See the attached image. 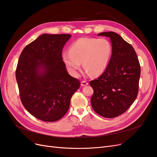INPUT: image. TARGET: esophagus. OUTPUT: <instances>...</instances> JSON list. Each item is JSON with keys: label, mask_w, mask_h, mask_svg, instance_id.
<instances>
[{"label": "esophagus", "mask_w": 157, "mask_h": 157, "mask_svg": "<svg viewBox=\"0 0 157 157\" xmlns=\"http://www.w3.org/2000/svg\"><path fill=\"white\" fill-rule=\"evenodd\" d=\"M88 84V82L87 81H86V80H83V81L81 82V86H85Z\"/></svg>", "instance_id": "esophagus-1"}]
</instances>
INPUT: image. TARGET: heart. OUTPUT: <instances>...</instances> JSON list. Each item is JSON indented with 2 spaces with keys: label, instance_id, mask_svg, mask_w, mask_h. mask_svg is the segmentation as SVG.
Masks as SVG:
<instances>
[{
  "label": "heart",
  "instance_id": "b5f03b06",
  "mask_svg": "<svg viewBox=\"0 0 157 157\" xmlns=\"http://www.w3.org/2000/svg\"><path fill=\"white\" fill-rule=\"evenodd\" d=\"M113 48L105 39L80 38L65 52L62 58L69 72L75 77L78 75L80 63L86 72L92 76L101 75L107 69L112 55Z\"/></svg>",
  "mask_w": 157,
  "mask_h": 157
}]
</instances>
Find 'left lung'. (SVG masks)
<instances>
[{"label":"left lung","instance_id":"obj_1","mask_svg":"<svg viewBox=\"0 0 157 157\" xmlns=\"http://www.w3.org/2000/svg\"><path fill=\"white\" fill-rule=\"evenodd\" d=\"M98 35L110 38L113 52L105 71L90 82L94 90L91 105L98 115L115 118L126 112L136 100L140 65L132 46L117 33L103 32Z\"/></svg>","mask_w":157,"mask_h":157}]
</instances>
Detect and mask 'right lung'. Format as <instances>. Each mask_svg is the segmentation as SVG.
Listing matches in <instances>:
<instances>
[{
	"label": "right lung",
	"mask_w": 157,
	"mask_h": 157,
	"mask_svg": "<svg viewBox=\"0 0 157 157\" xmlns=\"http://www.w3.org/2000/svg\"><path fill=\"white\" fill-rule=\"evenodd\" d=\"M71 35L43 34L27 45L18 60L16 77L23 105L33 116L55 122L67 112L80 86L67 73L62 50Z\"/></svg>",
	"instance_id": "1"
}]
</instances>
